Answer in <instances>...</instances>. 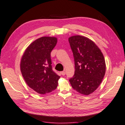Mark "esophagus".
Here are the masks:
<instances>
[{"instance_id": "esophagus-1", "label": "esophagus", "mask_w": 125, "mask_h": 125, "mask_svg": "<svg viewBox=\"0 0 125 125\" xmlns=\"http://www.w3.org/2000/svg\"><path fill=\"white\" fill-rule=\"evenodd\" d=\"M60 73H61V75H62V76H64V75H65V71H61Z\"/></svg>"}]
</instances>
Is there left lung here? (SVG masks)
Here are the masks:
<instances>
[{"label":"left lung","instance_id":"obj_1","mask_svg":"<svg viewBox=\"0 0 125 125\" xmlns=\"http://www.w3.org/2000/svg\"><path fill=\"white\" fill-rule=\"evenodd\" d=\"M73 52L75 71L70 79L73 89L83 95L93 93L102 82L106 64L99 48L86 37L76 35L69 38Z\"/></svg>","mask_w":125,"mask_h":125}]
</instances>
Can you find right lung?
Listing matches in <instances>:
<instances>
[{
  "label": "right lung",
  "instance_id": "1",
  "mask_svg": "<svg viewBox=\"0 0 125 125\" xmlns=\"http://www.w3.org/2000/svg\"><path fill=\"white\" fill-rule=\"evenodd\" d=\"M58 42L55 37H42L28 46L20 61V70L27 84L44 94L56 88L60 76L52 70L50 52Z\"/></svg>",
  "mask_w": 125,
  "mask_h": 125
}]
</instances>
